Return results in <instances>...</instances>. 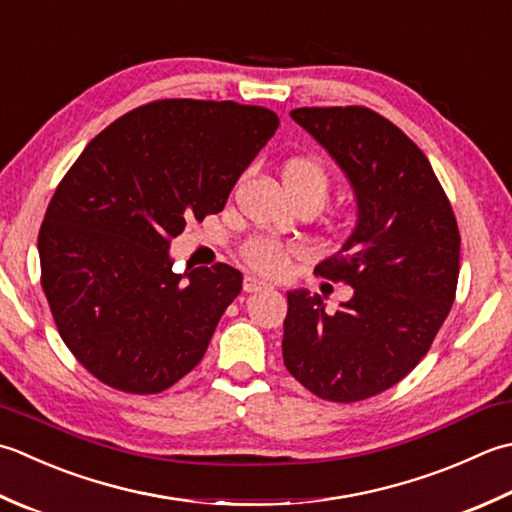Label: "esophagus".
Segmentation results:
<instances>
[{
    "label": "esophagus",
    "instance_id": "1",
    "mask_svg": "<svg viewBox=\"0 0 512 512\" xmlns=\"http://www.w3.org/2000/svg\"><path fill=\"white\" fill-rule=\"evenodd\" d=\"M270 286L266 282H262V279H257L253 275H246L244 277V290L246 293H259V290H268Z\"/></svg>",
    "mask_w": 512,
    "mask_h": 512
}]
</instances>
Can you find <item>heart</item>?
Wrapping results in <instances>:
<instances>
[{"label":"heart","mask_w":512,"mask_h":512,"mask_svg":"<svg viewBox=\"0 0 512 512\" xmlns=\"http://www.w3.org/2000/svg\"><path fill=\"white\" fill-rule=\"evenodd\" d=\"M282 179L288 195L293 199L310 197V199H317L319 206H322L324 199L328 197V190H330L328 170L324 168L322 162H317L313 157L288 159L282 170ZM288 257H290V248L275 242V239H255V242L246 244L244 248V259L248 262V266L266 275L284 273Z\"/></svg>","instance_id":"1"}]
</instances>
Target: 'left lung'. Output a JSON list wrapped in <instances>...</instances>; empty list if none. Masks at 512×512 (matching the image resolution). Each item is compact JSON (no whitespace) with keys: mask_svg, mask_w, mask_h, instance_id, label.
Returning <instances> with one entry per match:
<instances>
[{"mask_svg":"<svg viewBox=\"0 0 512 512\" xmlns=\"http://www.w3.org/2000/svg\"><path fill=\"white\" fill-rule=\"evenodd\" d=\"M290 117L342 168L357 222L315 268L344 279L353 297L328 315L319 295L288 290L284 364L317 397L359 402L428 353L455 302L462 239L433 166L386 117L364 106L295 108Z\"/></svg>","mask_w":512,"mask_h":512,"instance_id":"obj_1","label":"left lung"}]
</instances>
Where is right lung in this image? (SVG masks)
<instances>
[{"instance_id": "obj_1", "label": "right lung", "mask_w": 512, "mask_h": 512, "mask_svg": "<svg viewBox=\"0 0 512 512\" xmlns=\"http://www.w3.org/2000/svg\"><path fill=\"white\" fill-rule=\"evenodd\" d=\"M277 126L262 106L162 99L104 128L59 182L37 239L42 288L99 382L162 393L202 362L244 277L175 273L168 248L188 219L224 210Z\"/></svg>"}]
</instances>
